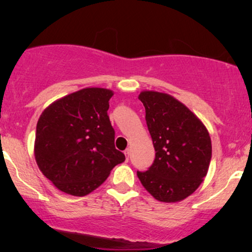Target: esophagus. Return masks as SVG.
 I'll return each mask as SVG.
<instances>
[{"label": "esophagus", "mask_w": 252, "mask_h": 252, "mask_svg": "<svg viewBox=\"0 0 252 252\" xmlns=\"http://www.w3.org/2000/svg\"><path fill=\"white\" fill-rule=\"evenodd\" d=\"M124 154H126V160H128L129 155H130V148H126V152H124Z\"/></svg>", "instance_id": "obj_1"}]
</instances>
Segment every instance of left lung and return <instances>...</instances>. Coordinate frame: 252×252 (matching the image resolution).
Segmentation results:
<instances>
[{
  "label": "left lung",
  "instance_id": "1",
  "mask_svg": "<svg viewBox=\"0 0 252 252\" xmlns=\"http://www.w3.org/2000/svg\"><path fill=\"white\" fill-rule=\"evenodd\" d=\"M138 99L155 148L154 163L137 172L143 187L156 200L181 201L200 186L209 170L212 144L204 123L168 94L142 91Z\"/></svg>",
  "mask_w": 252,
  "mask_h": 252
}]
</instances>
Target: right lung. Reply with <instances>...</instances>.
Listing matches in <instances>:
<instances>
[{
  "label": "right lung",
  "instance_id": "1",
  "mask_svg": "<svg viewBox=\"0 0 252 252\" xmlns=\"http://www.w3.org/2000/svg\"><path fill=\"white\" fill-rule=\"evenodd\" d=\"M114 92L86 88L60 98L42 111L36 124L34 155L39 169L63 193L84 196L126 160L115 148L109 100Z\"/></svg>",
  "mask_w": 252,
  "mask_h": 252
}]
</instances>
